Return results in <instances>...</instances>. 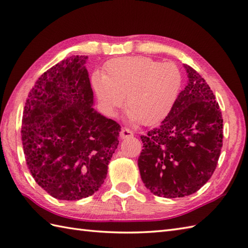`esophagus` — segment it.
Segmentation results:
<instances>
[{
    "instance_id": "34e87169",
    "label": "esophagus",
    "mask_w": 248,
    "mask_h": 248,
    "mask_svg": "<svg viewBox=\"0 0 248 248\" xmlns=\"http://www.w3.org/2000/svg\"><path fill=\"white\" fill-rule=\"evenodd\" d=\"M131 136H133V132L128 128H123L121 129V132H120V138L121 139H127V138H131Z\"/></svg>"
}]
</instances>
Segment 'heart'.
<instances>
[{
    "instance_id": "heart-1",
    "label": "heart",
    "mask_w": 248,
    "mask_h": 248,
    "mask_svg": "<svg viewBox=\"0 0 248 248\" xmlns=\"http://www.w3.org/2000/svg\"><path fill=\"white\" fill-rule=\"evenodd\" d=\"M105 75L94 72L92 85L104 113L114 116L127 96L128 117L154 124L170 112L180 92L182 77L172 62L149 57H119L105 65Z\"/></svg>"
}]
</instances>
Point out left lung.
Masks as SVG:
<instances>
[{
	"mask_svg": "<svg viewBox=\"0 0 248 248\" xmlns=\"http://www.w3.org/2000/svg\"><path fill=\"white\" fill-rule=\"evenodd\" d=\"M188 82L157 128L141 135L139 168L156 196L177 198L203 186L217 168L223 147V118L213 92L184 65Z\"/></svg>",
	"mask_w": 248,
	"mask_h": 248,
	"instance_id": "left-lung-1",
	"label": "left lung"
}]
</instances>
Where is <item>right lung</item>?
I'll return each instance as SVG.
<instances>
[{
	"label": "right lung",
	"instance_id": "right-lung-1",
	"mask_svg": "<svg viewBox=\"0 0 248 248\" xmlns=\"http://www.w3.org/2000/svg\"><path fill=\"white\" fill-rule=\"evenodd\" d=\"M87 59L70 56L46 70L23 110L26 164L37 184L61 200L96 193L119 143V124L93 108Z\"/></svg>",
	"mask_w": 248,
	"mask_h": 248
}]
</instances>
